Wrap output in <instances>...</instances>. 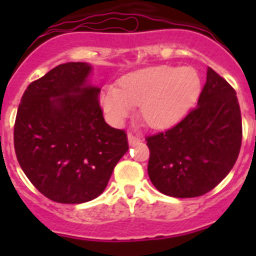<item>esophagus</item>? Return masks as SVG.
I'll return each mask as SVG.
<instances>
[{
	"mask_svg": "<svg viewBox=\"0 0 256 256\" xmlns=\"http://www.w3.org/2000/svg\"><path fill=\"white\" fill-rule=\"evenodd\" d=\"M138 142H141V140H140L138 137L133 136L132 133H130V134H128V144H130V146H134V144H137Z\"/></svg>",
	"mask_w": 256,
	"mask_h": 256,
	"instance_id": "obj_1",
	"label": "esophagus"
}]
</instances>
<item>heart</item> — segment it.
<instances>
[{
  "instance_id": "b5f03b06",
  "label": "heart",
  "mask_w": 256,
  "mask_h": 256,
  "mask_svg": "<svg viewBox=\"0 0 256 256\" xmlns=\"http://www.w3.org/2000/svg\"><path fill=\"white\" fill-rule=\"evenodd\" d=\"M200 92L201 79L194 68L158 65L124 76L120 88L105 86L101 90L100 105L114 126H122L140 105L144 123L162 130L182 120Z\"/></svg>"
}]
</instances>
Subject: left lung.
<instances>
[{"instance_id":"left-lung-1","label":"left lung","mask_w":256,"mask_h":256,"mask_svg":"<svg viewBox=\"0 0 256 256\" xmlns=\"http://www.w3.org/2000/svg\"><path fill=\"white\" fill-rule=\"evenodd\" d=\"M242 141L236 91L208 68L195 108L166 132L148 137V173L154 186L172 198H198L224 180Z\"/></svg>"}]
</instances>
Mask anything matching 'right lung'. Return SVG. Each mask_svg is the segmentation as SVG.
<instances>
[{"label":"right lung","instance_id":"1","mask_svg":"<svg viewBox=\"0 0 256 256\" xmlns=\"http://www.w3.org/2000/svg\"><path fill=\"white\" fill-rule=\"evenodd\" d=\"M88 62H66L32 82L18 108L14 146L28 180L50 200L100 196L128 151L124 130L106 124Z\"/></svg>","mask_w":256,"mask_h":256}]
</instances>
